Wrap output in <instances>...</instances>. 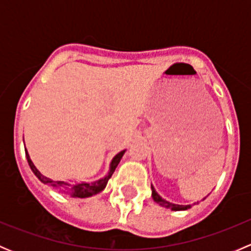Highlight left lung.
<instances>
[{
  "mask_svg": "<svg viewBox=\"0 0 251 251\" xmlns=\"http://www.w3.org/2000/svg\"><path fill=\"white\" fill-rule=\"evenodd\" d=\"M151 197H153V199H154V201H155V203L161 205V206L166 207V209L174 210V211H179V210H187V209H189V207L192 206V205L173 204V203H170V201H165V199H163L160 196H159L158 193H156V191L154 189L153 186H151Z\"/></svg>",
  "mask_w": 251,
  "mask_h": 251,
  "instance_id": "obj_1",
  "label": "left lung"
}]
</instances>
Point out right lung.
<instances>
[{"instance_id":"obj_1","label":"right lung","mask_w":251,"mask_h":251,"mask_svg":"<svg viewBox=\"0 0 251 251\" xmlns=\"http://www.w3.org/2000/svg\"><path fill=\"white\" fill-rule=\"evenodd\" d=\"M124 154H125V151H120V153H118L115 156H114L113 160H111V163H110L109 173H108V175H105L103 178L98 179V181H96V182H91V183H87V182H81V183L74 184V186L70 188V194H72V197H74V198H88V197H92L93 194H97V193H100V192H102L103 189L105 188V186H107V183H108V181H109L111 175H113L114 171H115L118 164L120 163V160H121V158H123ZM25 155H26L27 163H29V166L31 168L32 173L36 175L37 178H39L41 182H44L45 184H50V186H52V187L69 186V183H67V182L52 181V179L45 177L44 175L37 170L36 166L32 164L27 151H25Z\"/></svg>"}]
</instances>
